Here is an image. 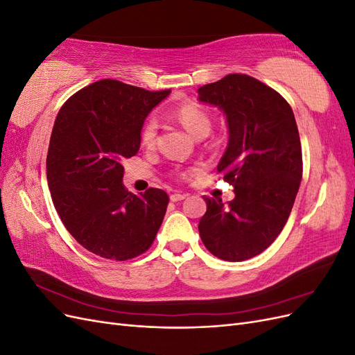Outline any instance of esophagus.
<instances>
[{"label": "esophagus", "instance_id": "esophagus-1", "mask_svg": "<svg viewBox=\"0 0 355 355\" xmlns=\"http://www.w3.org/2000/svg\"><path fill=\"white\" fill-rule=\"evenodd\" d=\"M188 197V194H182V192H173V194L170 196V200L173 201V202H176V201H182V200H185Z\"/></svg>", "mask_w": 355, "mask_h": 355}]
</instances>
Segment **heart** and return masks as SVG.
<instances>
[{
	"label": "heart",
	"instance_id": "obj_1",
	"mask_svg": "<svg viewBox=\"0 0 355 355\" xmlns=\"http://www.w3.org/2000/svg\"><path fill=\"white\" fill-rule=\"evenodd\" d=\"M175 118L185 127V130L189 132L196 137L207 136L211 130V118L204 111L198 103L187 102L178 106L175 110ZM158 124L154 116H149L144 123L141 130V141L146 148H153L157 141Z\"/></svg>",
	"mask_w": 355,
	"mask_h": 355
}]
</instances>
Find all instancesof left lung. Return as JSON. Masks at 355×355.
Returning <instances> with one entry per match:
<instances>
[{"mask_svg":"<svg viewBox=\"0 0 355 355\" xmlns=\"http://www.w3.org/2000/svg\"><path fill=\"white\" fill-rule=\"evenodd\" d=\"M198 101L227 115L228 146L218 171L235 198L204 197L200 237L219 259L241 262L262 253L284 228L302 179V148L292 108L280 93L245 73L198 89Z\"/></svg>","mask_w":355,"mask_h":355,"instance_id":"1","label":"left lung"}]
</instances>
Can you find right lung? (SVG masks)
<instances>
[{
  "label": "right lung",
  "mask_w": 355,
  "mask_h": 355,
  "mask_svg": "<svg viewBox=\"0 0 355 355\" xmlns=\"http://www.w3.org/2000/svg\"><path fill=\"white\" fill-rule=\"evenodd\" d=\"M170 90L148 92L101 80L63 103L50 137L47 182L56 211L84 249L127 261L146 252L163 223L168 196H139L123 185V163L141 148V130Z\"/></svg>",
  "instance_id": "add662e5"
}]
</instances>
